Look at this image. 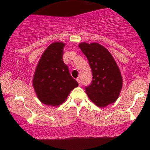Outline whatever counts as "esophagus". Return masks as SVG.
Segmentation results:
<instances>
[{
	"instance_id": "1",
	"label": "esophagus",
	"mask_w": 150,
	"mask_h": 150,
	"mask_svg": "<svg viewBox=\"0 0 150 150\" xmlns=\"http://www.w3.org/2000/svg\"><path fill=\"white\" fill-rule=\"evenodd\" d=\"M77 82H78L79 85H80V79L79 78V77H77Z\"/></svg>"
}]
</instances>
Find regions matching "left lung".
I'll list each match as a JSON object with an SVG mask.
<instances>
[{
	"label": "left lung",
	"mask_w": 150,
	"mask_h": 150,
	"mask_svg": "<svg viewBox=\"0 0 150 150\" xmlns=\"http://www.w3.org/2000/svg\"><path fill=\"white\" fill-rule=\"evenodd\" d=\"M79 47L92 72V82L85 87L89 99L99 107L114 103L119 97L123 79L112 55L97 43H80Z\"/></svg>",
	"instance_id": "1"
}]
</instances>
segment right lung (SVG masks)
Listing matches in <instances>:
<instances>
[{"instance_id": "1", "label": "right lung", "mask_w": 150, "mask_h": 150, "mask_svg": "<svg viewBox=\"0 0 150 150\" xmlns=\"http://www.w3.org/2000/svg\"><path fill=\"white\" fill-rule=\"evenodd\" d=\"M65 44L54 42L43 53L36 68L33 86L38 99L49 106H59L78 83L63 61Z\"/></svg>"}]
</instances>
